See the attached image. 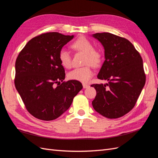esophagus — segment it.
I'll list each match as a JSON object with an SVG mask.
<instances>
[{
	"instance_id": "34e87169",
	"label": "esophagus",
	"mask_w": 158,
	"mask_h": 158,
	"mask_svg": "<svg viewBox=\"0 0 158 158\" xmlns=\"http://www.w3.org/2000/svg\"><path fill=\"white\" fill-rule=\"evenodd\" d=\"M89 87V85L86 84H83V88H88Z\"/></svg>"
}]
</instances>
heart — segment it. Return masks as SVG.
Wrapping results in <instances>:
<instances>
[{
  "instance_id": "obj_1",
  "label": "heart",
  "mask_w": 158,
  "mask_h": 158,
  "mask_svg": "<svg viewBox=\"0 0 158 158\" xmlns=\"http://www.w3.org/2000/svg\"><path fill=\"white\" fill-rule=\"evenodd\" d=\"M71 48L74 51L82 52L85 54L84 64L85 66L76 68L70 71L68 74L69 79L86 83L94 75V71L91 68L98 67L103 61V55L99 50L94 49V45L89 40L84 36L76 39L71 44ZM59 59L61 65L65 69H70L72 66V59L69 52L64 49H62L59 54Z\"/></svg>"
}]
</instances>
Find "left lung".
Masks as SVG:
<instances>
[{
  "mask_svg": "<svg viewBox=\"0 0 158 158\" xmlns=\"http://www.w3.org/2000/svg\"><path fill=\"white\" fill-rule=\"evenodd\" d=\"M104 47L105 60L98 75L106 84H92L96 96L94 109L103 117H123L135 107L144 86L146 75L142 59L128 40L110 33L92 35Z\"/></svg>",
  "mask_w": 158,
  "mask_h": 158,
  "instance_id": "left-lung-1",
  "label": "left lung"
}]
</instances>
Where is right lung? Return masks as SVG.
<instances>
[{
    "label": "right lung",
    "instance_id": "1",
    "mask_svg": "<svg viewBox=\"0 0 158 158\" xmlns=\"http://www.w3.org/2000/svg\"><path fill=\"white\" fill-rule=\"evenodd\" d=\"M73 37L58 32L43 33L28 41L16 59V88L27 111L40 120L60 117L82 89L78 81L63 82L64 69L59 59L63 47Z\"/></svg>",
    "mask_w": 158,
    "mask_h": 158
}]
</instances>
